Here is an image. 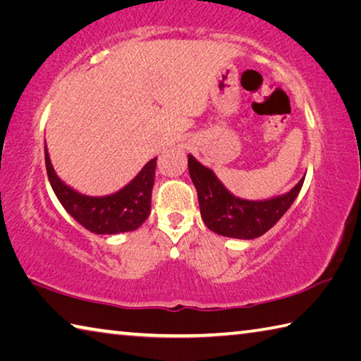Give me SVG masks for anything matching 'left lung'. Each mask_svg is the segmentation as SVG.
<instances>
[{
  "label": "left lung",
  "instance_id": "obj_1",
  "mask_svg": "<svg viewBox=\"0 0 361 361\" xmlns=\"http://www.w3.org/2000/svg\"><path fill=\"white\" fill-rule=\"evenodd\" d=\"M188 169L197 189L200 215L207 228L219 235L232 239H256L276 226L301 191L304 176L291 191L264 200H247L235 197L218 180L212 169L188 154Z\"/></svg>",
  "mask_w": 361,
  "mask_h": 361
}]
</instances>
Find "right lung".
<instances>
[{
	"label": "right lung",
	"mask_w": 361,
	"mask_h": 361,
	"mask_svg": "<svg viewBox=\"0 0 361 361\" xmlns=\"http://www.w3.org/2000/svg\"><path fill=\"white\" fill-rule=\"evenodd\" d=\"M44 159L49 183L59 202L79 224L94 234L114 235L135 231L149 216L157 157L146 162L135 178L124 188L108 195H85L60 180L52 167L46 143Z\"/></svg>",
	"instance_id": "add662e5"
}]
</instances>
